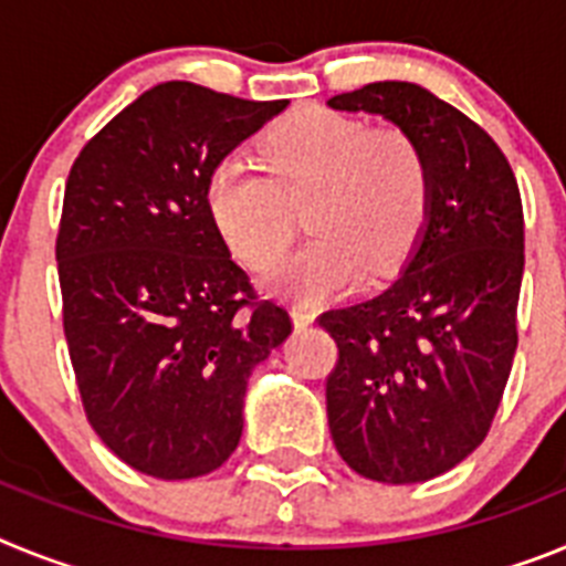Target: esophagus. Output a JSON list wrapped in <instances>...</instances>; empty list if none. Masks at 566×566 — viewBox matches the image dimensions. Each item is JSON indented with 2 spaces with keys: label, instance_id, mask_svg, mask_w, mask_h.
<instances>
[{
  "label": "esophagus",
  "instance_id": "34e87169",
  "mask_svg": "<svg viewBox=\"0 0 566 566\" xmlns=\"http://www.w3.org/2000/svg\"><path fill=\"white\" fill-rule=\"evenodd\" d=\"M314 317H317V312H314L312 306H306V303H300V306L292 308V319H294V326H297V328L312 326Z\"/></svg>",
  "mask_w": 566,
  "mask_h": 566
}]
</instances>
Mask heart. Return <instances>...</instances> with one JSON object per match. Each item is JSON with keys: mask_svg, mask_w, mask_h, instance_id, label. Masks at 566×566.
<instances>
[{"mask_svg": "<svg viewBox=\"0 0 566 566\" xmlns=\"http://www.w3.org/2000/svg\"><path fill=\"white\" fill-rule=\"evenodd\" d=\"M260 164L227 155L207 178L209 218L234 258L266 269L292 240V209L308 198L306 247L277 260L266 286L300 303L397 269L431 207V169L402 129L306 107L269 129Z\"/></svg>", "mask_w": 566, "mask_h": 566, "instance_id": "1", "label": "heart"}]
</instances>
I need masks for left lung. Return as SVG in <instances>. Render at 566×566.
Returning <instances> with one entry per match:
<instances>
[{"label": "left lung", "instance_id": "8db88e82", "mask_svg": "<svg viewBox=\"0 0 566 566\" xmlns=\"http://www.w3.org/2000/svg\"><path fill=\"white\" fill-rule=\"evenodd\" d=\"M377 113L422 149L431 207L391 286L319 314L339 348L328 428L345 464L382 484L442 476L488 437L518 345L524 214L496 142L411 82L328 98Z\"/></svg>", "mask_w": 566, "mask_h": 566}]
</instances>
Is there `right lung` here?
Returning <instances> with one entry per match:
<instances>
[{
    "instance_id": "obj_1",
    "label": "right lung",
    "mask_w": 566,
    "mask_h": 566,
    "mask_svg": "<svg viewBox=\"0 0 566 566\" xmlns=\"http://www.w3.org/2000/svg\"><path fill=\"white\" fill-rule=\"evenodd\" d=\"M286 104L155 84L67 175L56 260L70 363L93 431L147 476L221 468L243 433L249 374L292 334L203 201L214 164Z\"/></svg>"
}]
</instances>
